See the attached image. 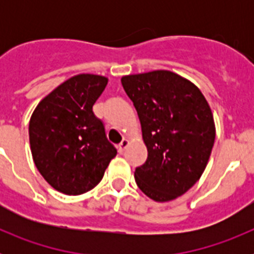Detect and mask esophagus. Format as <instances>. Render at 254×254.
Wrapping results in <instances>:
<instances>
[{"label":"esophagus","instance_id":"1","mask_svg":"<svg viewBox=\"0 0 254 254\" xmlns=\"http://www.w3.org/2000/svg\"><path fill=\"white\" fill-rule=\"evenodd\" d=\"M128 145H129V141L127 140V138H123L122 142L118 145V151H120L121 154H122V152H125V150L128 147Z\"/></svg>","mask_w":254,"mask_h":254}]
</instances>
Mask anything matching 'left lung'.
<instances>
[{
    "label": "left lung",
    "mask_w": 254,
    "mask_h": 254,
    "mask_svg": "<svg viewBox=\"0 0 254 254\" xmlns=\"http://www.w3.org/2000/svg\"><path fill=\"white\" fill-rule=\"evenodd\" d=\"M121 81L137 111L147 149V160L134 170L136 183L156 202L178 198L207 167L216 136L210 105L193 82L168 69Z\"/></svg>",
    "instance_id": "1"
}]
</instances>
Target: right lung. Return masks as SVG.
Wrapping results in <instances>:
<instances>
[{
  "label": "right lung",
  "instance_id": "right-lung-1",
  "mask_svg": "<svg viewBox=\"0 0 254 254\" xmlns=\"http://www.w3.org/2000/svg\"><path fill=\"white\" fill-rule=\"evenodd\" d=\"M107 84L105 76H72L44 96L31 114L33 160L58 192L77 196L93 190L117 155L102 121L93 113Z\"/></svg>",
  "mask_w": 254,
  "mask_h": 254
}]
</instances>
